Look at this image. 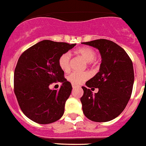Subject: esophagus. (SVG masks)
Masks as SVG:
<instances>
[{
	"label": "esophagus",
	"mask_w": 146,
	"mask_h": 146,
	"mask_svg": "<svg viewBox=\"0 0 146 146\" xmlns=\"http://www.w3.org/2000/svg\"><path fill=\"white\" fill-rule=\"evenodd\" d=\"M72 88H73V89L77 88V87H79V86H77V85H75V84H72Z\"/></svg>",
	"instance_id": "obj_1"
}]
</instances>
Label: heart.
Wrapping results in <instances>:
<instances>
[{"instance_id": "1", "label": "heart", "mask_w": 146, "mask_h": 146, "mask_svg": "<svg viewBox=\"0 0 146 146\" xmlns=\"http://www.w3.org/2000/svg\"><path fill=\"white\" fill-rule=\"evenodd\" d=\"M75 54L81 56L88 64H94L95 59L96 57V52L93 48L90 47H82L76 50ZM71 54L68 52L63 54L59 57V64L61 69L64 72H68L70 68ZM90 77V74L87 72H74L68 76V80L72 84H80L84 82Z\"/></svg>"}]
</instances>
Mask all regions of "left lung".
<instances>
[{"mask_svg":"<svg viewBox=\"0 0 146 146\" xmlns=\"http://www.w3.org/2000/svg\"><path fill=\"white\" fill-rule=\"evenodd\" d=\"M82 44L96 48L102 57L100 72L86 82L87 87H82L83 112L92 121H110L124 110L131 96L134 83L133 62L122 47L110 40ZM92 87L98 88V92L93 94L89 89Z\"/></svg>","mask_w":146,"mask_h":146,"instance_id":"8db88e82","label":"left lung"}]
</instances>
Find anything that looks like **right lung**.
<instances>
[{
    "label": "right lung",
    "mask_w": 146,
    "mask_h": 146,
    "mask_svg": "<svg viewBox=\"0 0 146 146\" xmlns=\"http://www.w3.org/2000/svg\"><path fill=\"white\" fill-rule=\"evenodd\" d=\"M76 46L43 40L25 51L14 72V92L25 115L38 124L59 120L72 87L64 77L59 57ZM62 83L59 90H51V83Z\"/></svg>",
    "instance_id": "add662e5"
}]
</instances>
